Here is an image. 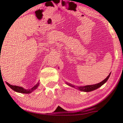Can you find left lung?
Wrapping results in <instances>:
<instances>
[{"mask_svg": "<svg viewBox=\"0 0 123 123\" xmlns=\"http://www.w3.org/2000/svg\"><path fill=\"white\" fill-rule=\"evenodd\" d=\"M98 87H100V86L96 87V88H88V89H87V90H86L85 91H86V92H90V91H93V90H96V89L98 88Z\"/></svg>", "mask_w": 123, "mask_h": 123, "instance_id": "left-lung-1", "label": "left lung"}]
</instances>
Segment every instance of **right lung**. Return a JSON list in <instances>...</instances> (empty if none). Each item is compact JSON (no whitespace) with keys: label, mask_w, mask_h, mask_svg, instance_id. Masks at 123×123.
<instances>
[{"label":"right lung","mask_w":123,"mask_h":123,"mask_svg":"<svg viewBox=\"0 0 123 123\" xmlns=\"http://www.w3.org/2000/svg\"><path fill=\"white\" fill-rule=\"evenodd\" d=\"M36 88H37V87H36V88H35H35L33 89V88H32L31 89V90H29V91H26V90H18L17 91L18 92H21V93H31V92L32 91H33L34 90H35V89H36Z\"/></svg>","instance_id":"add662e5"}]
</instances>
